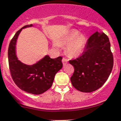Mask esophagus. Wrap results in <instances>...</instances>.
<instances>
[{
    "label": "esophagus",
    "mask_w": 121,
    "mask_h": 121,
    "mask_svg": "<svg viewBox=\"0 0 121 121\" xmlns=\"http://www.w3.org/2000/svg\"><path fill=\"white\" fill-rule=\"evenodd\" d=\"M68 62V59H66V58H63L62 59V63H63V64H64V65H65L66 64H67V63Z\"/></svg>",
    "instance_id": "34e87169"
}]
</instances>
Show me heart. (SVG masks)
Returning a JSON list of instances; mask_svg holds the SVG:
<instances>
[{"label":"heart","instance_id":"obj_1","mask_svg":"<svg viewBox=\"0 0 121 121\" xmlns=\"http://www.w3.org/2000/svg\"><path fill=\"white\" fill-rule=\"evenodd\" d=\"M86 43V37L83 34L79 35V32L72 30L61 38L57 39L56 44L59 46L67 47V53L70 57H76L83 52Z\"/></svg>","mask_w":121,"mask_h":121}]
</instances>
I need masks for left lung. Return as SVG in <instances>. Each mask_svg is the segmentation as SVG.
<instances>
[{"instance_id": "1", "label": "left lung", "mask_w": 121, "mask_h": 121, "mask_svg": "<svg viewBox=\"0 0 121 121\" xmlns=\"http://www.w3.org/2000/svg\"><path fill=\"white\" fill-rule=\"evenodd\" d=\"M74 68L71 84L78 90L90 93L102 86L113 67V56L108 36L95 32L88 38L81 56L69 60Z\"/></svg>"}]
</instances>
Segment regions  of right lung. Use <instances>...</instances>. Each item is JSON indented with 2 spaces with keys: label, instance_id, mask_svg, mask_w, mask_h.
Returning <instances> with one entry per match:
<instances>
[{
  "label": "right lung",
  "instance_id": "right-lung-1",
  "mask_svg": "<svg viewBox=\"0 0 121 121\" xmlns=\"http://www.w3.org/2000/svg\"><path fill=\"white\" fill-rule=\"evenodd\" d=\"M32 26L31 24L25 25L13 37L8 47V63L11 75L17 86L28 93L40 95L51 86L56 74L62 68V57L51 59L47 55L32 65L23 64L18 60L15 49L18 36L22 29Z\"/></svg>",
  "mask_w": 121,
  "mask_h": 121
}]
</instances>
